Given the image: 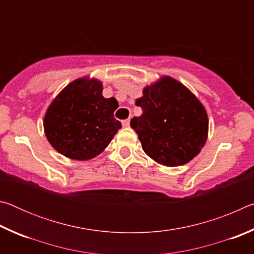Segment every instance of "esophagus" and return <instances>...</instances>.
Here are the masks:
<instances>
[{"label":"esophagus","instance_id":"34e87169","mask_svg":"<svg viewBox=\"0 0 254 254\" xmlns=\"http://www.w3.org/2000/svg\"><path fill=\"white\" fill-rule=\"evenodd\" d=\"M122 126H123V127H130V120H123Z\"/></svg>","mask_w":254,"mask_h":254}]
</instances>
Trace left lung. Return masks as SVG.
<instances>
[{
  "label": "left lung",
  "mask_w": 254,
  "mask_h": 254,
  "mask_svg": "<svg viewBox=\"0 0 254 254\" xmlns=\"http://www.w3.org/2000/svg\"><path fill=\"white\" fill-rule=\"evenodd\" d=\"M135 105L142 109L131 127L143 151L162 166L177 167L192 160L208 136L205 106L184 84L161 76L145 86Z\"/></svg>",
  "instance_id": "left-lung-1"
}]
</instances>
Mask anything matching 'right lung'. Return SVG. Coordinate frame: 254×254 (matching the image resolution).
<instances>
[{"label":"right lung","mask_w":254,"mask_h":254,"mask_svg":"<svg viewBox=\"0 0 254 254\" xmlns=\"http://www.w3.org/2000/svg\"><path fill=\"white\" fill-rule=\"evenodd\" d=\"M94 77L72 80L50 103L44 118L47 140L56 151L74 160L95 158L110 144L121 122L114 119L118 101L102 95Z\"/></svg>","instance_id":"add662e5"}]
</instances>
